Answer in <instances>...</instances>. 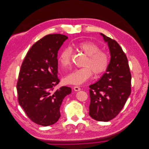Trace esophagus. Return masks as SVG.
I'll return each instance as SVG.
<instances>
[{"instance_id":"obj_1","label":"esophagus","mask_w":149,"mask_h":149,"mask_svg":"<svg viewBox=\"0 0 149 149\" xmlns=\"http://www.w3.org/2000/svg\"><path fill=\"white\" fill-rule=\"evenodd\" d=\"M73 89L75 91H79L81 90V88L79 86H74Z\"/></svg>"}]
</instances>
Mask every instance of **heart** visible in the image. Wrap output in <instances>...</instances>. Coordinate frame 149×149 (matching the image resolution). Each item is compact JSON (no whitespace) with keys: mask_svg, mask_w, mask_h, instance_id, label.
Returning a JSON list of instances; mask_svg holds the SVG:
<instances>
[{"mask_svg":"<svg viewBox=\"0 0 149 149\" xmlns=\"http://www.w3.org/2000/svg\"><path fill=\"white\" fill-rule=\"evenodd\" d=\"M76 47L88 56L84 64L87 66L72 71L65 77L66 83L81 84L92 76V70L96 74H100L106 71L109 64V56L107 53L101 50V48L97 44L91 41H86L77 44ZM71 53L72 49L70 47H66L61 51L59 61L62 66L66 67L70 64Z\"/></svg>","mask_w":149,"mask_h":149,"instance_id":"b5f03b06","label":"heart"}]
</instances>
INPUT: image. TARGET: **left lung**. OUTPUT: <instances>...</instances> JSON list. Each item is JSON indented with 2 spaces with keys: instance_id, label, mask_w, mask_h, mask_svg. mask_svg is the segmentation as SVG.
Wrapping results in <instances>:
<instances>
[{
  "instance_id": "left-lung-1",
  "label": "left lung",
  "mask_w": 149,
  "mask_h": 149,
  "mask_svg": "<svg viewBox=\"0 0 149 149\" xmlns=\"http://www.w3.org/2000/svg\"><path fill=\"white\" fill-rule=\"evenodd\" d=\"M107 43L111 60L98 81L89 86V114L97 121L114 119L124 106L131 93V74L127 58L114 40L100 33Z\"/></svg>"
}]
</instances>
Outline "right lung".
Instances as JSON below:
<instances>
[{
    "label": "right lung",
    "mask_w": 149,
    "mask_h": 149,
    "mask_svg": "<svg viewBox=\"0 0 149 149\" xmlns=\"http://www.w3.org/2000/svg\"><path fill=\"white\" fill-rule=\"evenodd\" d=\"M68 37L61 34L44 37L31 47L22 63L17 89L18 100L33 123L43 126L56 123L60 118V106L71 94L70 87L53 88L60 82L58 52Z\"/></svg>",
    "instance_id": "1"
}]
</instances>
